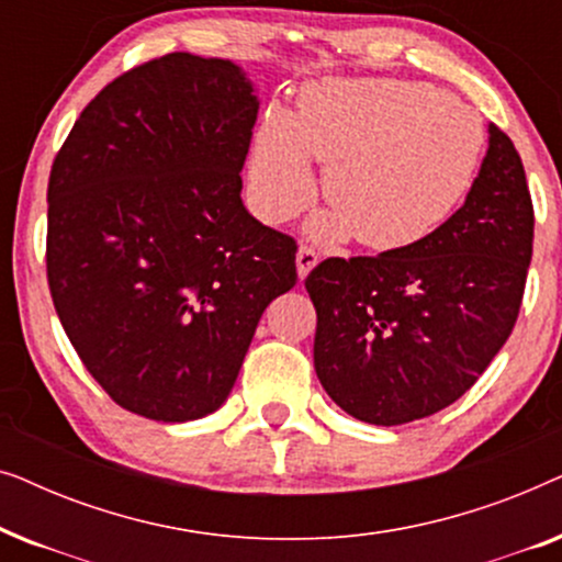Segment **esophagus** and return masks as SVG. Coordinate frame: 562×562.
Masks as SVG:
<instances>
[{"label":"esophagus","instance_id":"obj_1","mask_svg":"<svg viewBox=\"0 0 562 562\" xmlns=\"http://www.w3.org/2000/svg\"><path fill=\"white\" fill-rule=\"evenodd\" d=\"M319 263V256L317 250L310 248V245H302L296 252V271H299V279H306V273L312 271L314 266Z\"/></svg>","mask_w":562,"mask_h":562}]
</instances>
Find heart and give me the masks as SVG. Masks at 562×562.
<instances>
[{
  "label": "heart",
  "mask_w": 562,
  "mask_h": 562,
  "mask_svg": "<svg viewBox=\"0 0 562 562\" xmlns=\"http://www.w3.org/2000/svg\"><path fill=\"white\" fill-rule=\"evenodd\" d=\"M483 125L471 106L435 87L398 79L327 81L306 89L291 117L271 114L250 150L258 217L281 225L312 204L310 160L325 166L333 206L325 237H356L368 250H402L435 233L471 189Z\"/></svg>",
  "instance_id": "obj_1"
}]
</instances>
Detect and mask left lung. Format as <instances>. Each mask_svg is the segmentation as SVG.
Here are the masks:
<instances>
[{
	"mask_svg": "<svg viewBox=\"0 0 562 562\" xmlns=\"http://www.w3.org/2000/svg\"><path fill=\"white\" fill-rule=\"evenodd\" d=\"M488 135L465 204L435 233L381 256L327 258L306 276L317 379L350 417L394 427L445 409L517 325L535 206L509 135Z\"/></svg>",
	"mask_w": 562,
	"mask_h": 562,
	"instance_id": "8db88e82",
	"label": "left lung"
}]
</instances>
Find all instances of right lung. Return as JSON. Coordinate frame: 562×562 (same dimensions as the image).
Listing matches in <instances>:
<instances>
[{
	"mask_svg": "<svg viewBox=\"0 0 562 562\" xmlns=\"http://www.w3.org/2000/svg\"><path fill=\"white\" fill-rule=\"evenodd\" d=\"M258 102L240 68L168 53L106 83L48 179L45 271L81 363L156 422L220 409L296 240L243 206Z\"/></svg>",
	"mask_w": 562,
	"mask_h": 562,
	"instance_id": "right-lung-1",
	"label": "right lung"
}]
</instances>
